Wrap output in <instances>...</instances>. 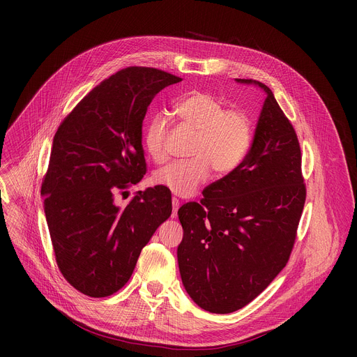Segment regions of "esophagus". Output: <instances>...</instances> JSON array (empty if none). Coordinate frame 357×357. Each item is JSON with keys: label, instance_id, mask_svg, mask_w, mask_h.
Returning a JSON list of instances; mask_svg holds the SVG:
<instances>
[{"label": "esophagus", "instance_id": "1", "mask_svg": "<svg viewBox=\"0 0 357 357\" xmlns=\"http://www.w3.org/2000/svg\"><path fill=\"white\" fill-rule=\"evenodd\" d=\"M179 206H181L179 199H178V197H172V218H176V213H178Z\"/></svg>", "mask_w": 357, "mask_h": 357}]
</instances>
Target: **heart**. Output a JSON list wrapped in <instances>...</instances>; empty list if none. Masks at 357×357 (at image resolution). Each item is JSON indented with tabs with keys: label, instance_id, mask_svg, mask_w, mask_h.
Returning a JSON list of instances; mask_svg holds the SVG:
<instances>
[{
	"label": "heart",
	"instance_id": "obj_1",
	"mask_svg": "<svg viewBox=\"0 0 357 357\" xmlns=\"http://www.w3.org/2000/svg\"><path fill=\"white\" fill-rule=\"evenodd\" d=\"M181 126L195 134L189 148L190 160L172 162L152 176V182L178 196H190L206 182L211 171L216 176L233 174L245 160L252 144V124L245 113L226 109L220 98L208 91H190L175 105ZM168 119L158 113L145 124L142 144L154 162L167 160Z\"/></svg>",
	"mask_w": 357,
	"mask_h": 357
}]
</instances>
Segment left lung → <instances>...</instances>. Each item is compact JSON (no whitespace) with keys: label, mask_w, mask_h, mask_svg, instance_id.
I'll return each instance as SVG.
<instances>
[{"label":"left lung","mask_w":357,"mask_h":357,"mask_svg":"<svg viewBox=\"0 0 357 357\" xmlns=\"http://www.w3.org/2000/svg\"><path fill=\"white\" fill-rule=\"evenodd\" d=\"M267 97L244 162L188 202L178 216L183 287L202 310L230 314L257 298L287 266L307 186L296 132L264 83Z\"/></svg>","instance_id":"left-lung-1"}]
</instances>
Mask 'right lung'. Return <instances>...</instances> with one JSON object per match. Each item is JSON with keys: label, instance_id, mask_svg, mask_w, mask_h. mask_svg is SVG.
Returning <instances> with one entry per match:
<instances>
[{"label": "right lung", "instance_id": "1", "mask_svg": "<svg viewBox=\"0 0 357 357\" xmlns=\"http://www.w3.org/2000/svg\"><path fill=\"white\" fill-rule=\"evenodd\" d=\"M181 80L154 68L121 69L87 93L55 134L40 193L59 271L84 295L121 289L172 213L162 186L139 190L126 208L114 199L146 172L141 138L149 103Z\"/></svg>", "mask_w": 357, "mask_h": 357}]
</instances>
